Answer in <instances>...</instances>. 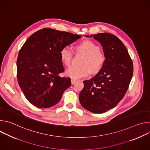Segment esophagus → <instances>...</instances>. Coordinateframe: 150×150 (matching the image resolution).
I'll return each mask as SVG.
<instances>
[{"mask_svg": "<svg viewBox=\"0 0 150 150\" xmlns=\"http://www.w3.org/2000/svg\"><path fill=\"white\" fill-rule=\"evenodd\" d=\"M76 80L75 79H71V83L73 85V84H74L75 82H76Z\"/></svg>", "mask_w": 150, "mask_h": 150, "instance_id": "obj_1", "label": "esophagus"}]
</instances>
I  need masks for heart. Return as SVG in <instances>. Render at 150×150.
Wrapping results in <instances>:
<instances>
[{
	"label": "heart",
	"instance_id": "obj_1",
	"mask_svg": "<svg viewBox=\"0 0 150 150\" xmlns=\"http://www.w3.org/2000/svg\"><path fill=\"white\" fill-rule=\"evenodd\" d=\"M77 53L85 55L81 63V67H71L67 75L74 79H76L88 76L91 71L98 72L103 67L105 61L104 53L100 49V47L92 41L85 40L75 46ZM60 57L64 65L69 67L73 56V51L68 46L62 48L60 51Z\"/></svg>",
	"mask_w": 150,
	"mask_h": 150
}]
</instances>
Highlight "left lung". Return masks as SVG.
Wrapping results in <instances>:
<instances>
[{"instance_id":"obj_1","label":"left lung","mask_w":150,"mask_h":150,"mask_svg":"<svg viewBox=\"0 0 150 150\" xmlns=\"http://www.w3.org/2000/svg\"><path fill=\"white\" fill-rule=\"evenodd\" d=\"M91 37L100 42L105 61L93 78L83 81L79 98L84 109L102 113L115 108L123 98L133 75V63L127 49L115 35L104 33Z\"/></svg>"}]
</instances>
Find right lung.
<instances>
[{
  "label": "right lung",
  "instance_id": "1",
  "mask_svg": "<svg viewBox=\"0 0 150 150\" xmlns=\"http://www.w3.org/2000/svg\"><path fill=\"white\" fill-rule=\"evenodd\" d=\"M81 35L43 28L33 34L19 50L17 79L28 101L38 108L56 104L71 85V78L60 77L64 72L60 51Z\"/></svg>",
  "mask_w": 150,
  "mask_h": 150
}]
</instances>
